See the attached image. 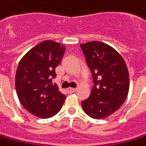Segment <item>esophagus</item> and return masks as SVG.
<instances>
[{"label":"esophagus","mask_w":146,"mask_h":146,"mask_svg":"<svg viewBox=\"0 0 146 146\" xmlns=\"http://www.w3.org/2000/svg\"><path fill=\"white\" fill-rule=\"evenodd\" d=\"M67 91L69 92V94H73V93H74V92H76V91H77V89H75V88H68Z\"/></svg>","instance_id":"34e87169"}]
</instances>
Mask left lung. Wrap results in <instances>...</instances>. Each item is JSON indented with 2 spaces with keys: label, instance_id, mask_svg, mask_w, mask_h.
<instances>
[{
  "label": "left lung",
  "instance_id": "8db88e82",
  "mask_svg": "<svg viewBox=\"0 0 146 146\" xmlns=\"http://www.w3.org/2000/svg\"><path fill=\"white\" fill-rule=\"evenodd\" d=\"M81 48L94 83L90 96L81 102V106L90 117L106 118L117 110L127 98V66L122 56L105 43L90 41L81 44Z\"/></svg>",
  "mask_w": 146,
  "mask_h": 146
}]
</instances>
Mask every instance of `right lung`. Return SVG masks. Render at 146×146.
<instances>
[{"label":"right lung","instance_id":"add662e5","mask_svg":"<svg viewBox=\"0 0 146 146\" xmlns=\"http://www.w3.org/2000/svg\"><path fill=\"white\" fill-rule=\"evenodd\" d=\"M65 52V45L44 40L31 48L19 62L15 77L19 101L37 117H53L65 102V95L52 83L56 77L55 69Z\"/></svg>","mask_w":146,"mask_h":146}]
</instances>
